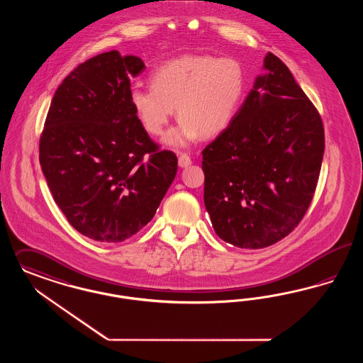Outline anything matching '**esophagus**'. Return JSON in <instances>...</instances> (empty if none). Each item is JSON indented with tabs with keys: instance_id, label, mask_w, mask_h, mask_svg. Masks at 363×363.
Instances as JSON below:
<instances>
[{
	"instance_id": "obj_1",
	"label": "esophagus",
	"mask_w": 363,
	"mask_h": 363,
	"mask_svg": "<svg viewBox=\"0 0 363 363\" xmlns=\"http://www.w3.org/2000/svg\"><path fill=\"white\" fill-rule=\"evenodd\" d=\"M178 164H179V167H188L189 164H191V160L188 154H181L178 157Z\"/></svg>"
}]
</instances>
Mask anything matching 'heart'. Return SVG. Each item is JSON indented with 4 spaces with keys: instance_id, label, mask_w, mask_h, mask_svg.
Wrapping results in <instances>:
<instances>
[{
    "instance_id": "obj_1",
    "label": "heart",
    "mask_w": 363,
    "mask_h": 363,
    "mask_svg": "<svg viewBox=\"0 0 363 363\" xmlns=\"http://www.w3.org/2000/svg\"><path fill=\"white\" fill-rule=\"evenodd\" d=\"M151 87L133 86L130 104L145 132L158 136L170 118L181 117L164 143L185 147L200 133L213 136L225 130L246 93V72L240 60L208 54L182 55L157 67Z\"/></svg>"
}]
</instances>
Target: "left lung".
Segmentation results:
<instances>
[{
    "mask_svg": "<svg viewBox=\"0 0 363 363\" xmlns=\"http://www.w3.org/2000/svg\"><path fill=\"white\" fill-rule=\"evenodd\" d=\"M263 69L231 124L203 150V203L215 233L250 250L298 225L324 154L321 117L288 66L267 52Z\"/></svg>",
    "mask_w": 363,
    "mask_h": 363,
    "instance_id": "left-lung-1",
    "label": "left lung"
}]
</instances>
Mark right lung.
I'll return each mask as SVG.
<instances>
[{"mask_svg":"<svg viewBox=\"0 0 363 363\" xmlns=\"http://www.w3.org/2000/svg\"><path fill=\"white\" fill-rule=\"evenodd\" d=\"M143 60L118 51L81 63L59 85L39 145L55 203L78 233L124 242L154 218L178 160L160 151L130 108Z\"/></svg>","mask_w":363,"mask_h":363,"instance_id":"1","label":"right lung"}]
</instances>
